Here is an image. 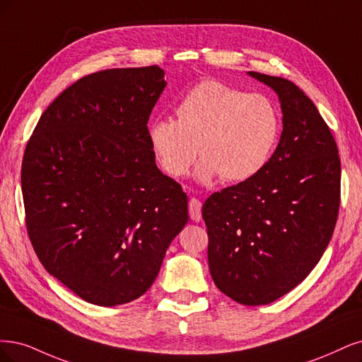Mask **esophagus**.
<instances>
[{
    "label": "esophagus",
    "mask_w": 362,
    "mask_h": 362,
    "mask_svg": "<svg viewBox=\"0 0 362 362\" xmlns=\"http://www.w3.org/2000/svg\"><path fill=\"white\" fill-rule=\"evenodd\" d=\"M189 216L195 223L202 221V202L197 200V198H191L189 200Z\"/></svg>",
    "instance_id": "34e87169"
}]
</instances>
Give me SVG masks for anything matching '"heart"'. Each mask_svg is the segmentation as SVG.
Returning a JSON list of instances; mask_svg holds the SVG:
<instances>
[{
  "label": "heart",
  "mask_w": 362,
  "mask_h": 362,
  "mask_svg": "<svg viewBox=\"0 0 362 362\" xmlns=\"http://www.w3.org/2000/svg\"><path fill=\"white\" fill-rule=\"evenodd\" d=\"M177 119L151 120L147 138L160 168L182 177L198 156L195 179L211 185L245 182L271 160L281 132L275 103L260 93H245L219 81H202L176 105Z\"/></svg>",
  "instance_id": "obj_1"
}]
</instances>
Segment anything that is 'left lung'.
<instances>
[{"label":"left lung","instance_id":"left-lung-1","mask_svg":"<svg viewBox=\"0 0 362 362\" xmlns=\"http://www.w3.org/2000/svg\"><path fill=\"white\" fill-rule=\"evenodd\" d=\"M248 75L276 93L283 132L257 176L207 198L203 219L216 287L239 304L266 305L322 259L340 207L341 167L329 127L304 91L284 78Z\"/></svg>","mask_w":362,"mask_h":362}]
</instances>
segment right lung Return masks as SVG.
<instances>
[{
	"mask_svg": "<svg viewBox=\"0 0 362 362\" xmlns=\"http://www.w3.org/2000/svg\"><path fill=\"white\" fill-rule=\"evenodd\" d=\"M164 76L148 66L81 78L42 114L25 148L21 183L33 248L90 304L144 295L188 223V197L156 167L147 138Z\"/></svg>",
	"mask_w": 362,
	"mask_h": 362,
	"instance_id": "right-lung-1",
	"label": "right lung"
}]
</instances>
